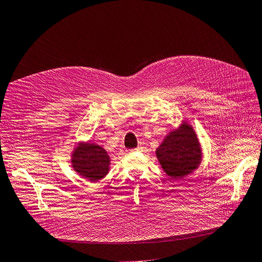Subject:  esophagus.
Instances as JSON below:
<instances>
[{"label": "esophagus", "mask_w": 262, "mask_h": 262, "mask_svg": "<svg viewBox=\"0 0 262 262\" xmlns=\"http://www.w3.org/2000/svg\"><path fill=\"white\" fill-rule=\"evenodd\" d=\"M143 146H142V145H139L137 148H134V150H143Z\"/></svg>", "instance_id": "34e87169"}]
</instances>
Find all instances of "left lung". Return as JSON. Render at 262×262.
Listing matches in <instances>:
<instances>
[{
  "label": "left lung",
  "instance_id": "8db88e82",
  "mask_svg": "<svg viewBox=\"0 0 262 262\" xmlns=\"http://www.w3.org/2000/svg\"><path fill=\"white\" fill-rule=\"evenodd\" d=\"M157 160L164 171L172 179H180L192 172L201 162V148L196 134L188 123L170 132L156 149Z\"/></svg>",
  "mask_w": 262,
  "mask_h": 262
}]
</instances>
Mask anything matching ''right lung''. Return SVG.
Segmentation results:
<instances>
[{"label": "right lung", "instance_id": "right-lung-1", "mask_svg": "<svg viewBox=\"0 0 262 262\" xmlns=\"http://www.w3.org/2000/svg\"><path fill=\"white\" fill-rule=\"evenodd\" d=\"M71 161L74 170L91 181L104 178L109 170L110 158L107 152L94 143H81L75 148Z\"/></svg>", "mask_w": 262, "mask_h": 262}]
</instances>
